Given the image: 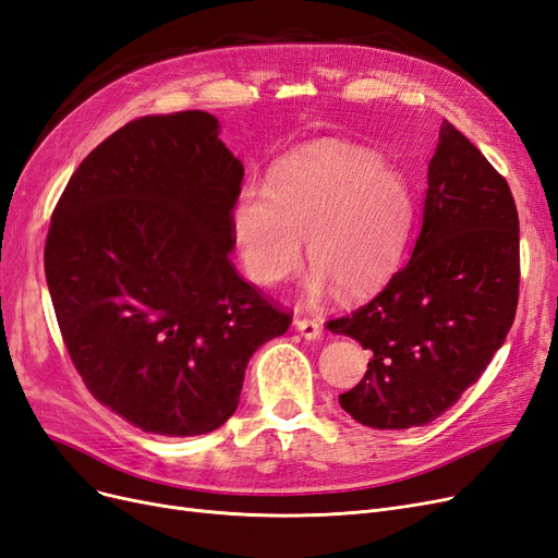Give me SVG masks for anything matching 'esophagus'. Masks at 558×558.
Masks as SVG:
<instances>
[{"instance_id": "1", "label": "esophagus", "mask_w": 558, "mask_h": 558, "mask_svg": "<svg viewBox=\"0 0 558 558\" xmlns=\"http://www.w3.org/2000/svg\"><path fill=\"white\" fill-rule=\"evenodd\" d=\"M294 327H296V331L305 338V340H317L319 336H322V327H319V322H315V319H308V317H303V319H294Z\"/></svg>"}]
</instances>
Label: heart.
Returning a JSON list of instances; mask_svg holds the SVG:
<instances>
[{
	"instance_id": "obj_1",
	"label": "heart",
	"mask_w": 558,
	"mask_h": 558,
	"mask_svg": "<svg viewBox=\"0 0 558 558\" xmlns=\"http://www.w3.org/2000/svg\"><path fill=\"white\" fill-rule=\"evenodd\" d=\"M415 225V196L405 175L362 148H315L292 157L268 190H245L231 213L233 239L247 278L276 287L313 274L305 294L338 290L366 301L397 276Z\"/></svg>"
}]
</instances>
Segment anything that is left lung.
<instances>
[{
  "instance_id": "1",
  "label": "left lung",
  "mask_w": 558,
  "mask_h": 558,
  "mask_svg": "<svg viewBox=\"0 0 558 558\" xmlns=\"http://www.w3.org/2000/svg\"><path fill=\"white\" fill-rule=\"evenodd\" d=\"M422 231L410 262L364 308L329 322L371 350L338 401L371 428H410L452 408L506 343L519 296L512 192L454 124L428 161Z\"/></svg>"
}]
</instances>
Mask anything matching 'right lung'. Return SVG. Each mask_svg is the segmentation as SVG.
Wrapping results in <instances>:
<instances>
[{"label": "right lung", "instance_id": "obj_1", "mask_svg": "<svg viewBox=\"0 0 558 558\" xmlns=\"http://www.w3.org/2000/svg\"><path fill=\"white\" fill-rule=\"evenodd\" d=\"M243 165L206 111L148 116L89 153L52 213L46 280L89 393L146 434H210L250 356L290 329L233 268Z\"/></svg>", "mask_w": 558, "mask_h": 558}]
</instances>
